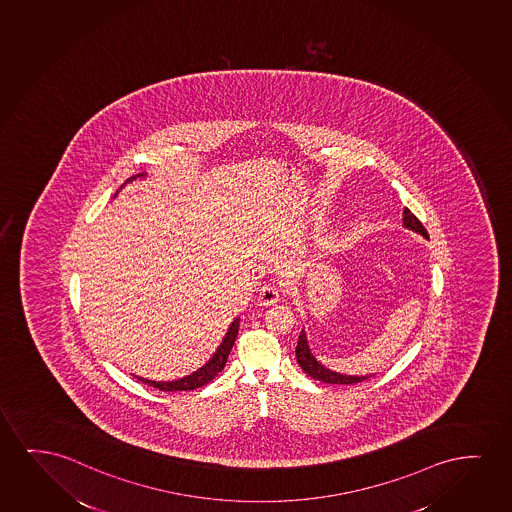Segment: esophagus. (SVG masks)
I'll use <instances>...</instances> for the list:
<instances>
[{
	"mask_svg": "<svg viewBox=\"0 0 512 512\" xmlns=\"http://www.w3.org/2000/svg\"><path fill=\"white\" fill-rule=\"evenodd\" d=\"M257 301H259L262 306L276 304V302L280 301V290L274 287V285H264V287L259 290Z\"/></svg>",
	"mask_w": 512,
	"mask_h": 512,
	"instance_id": "esophagus-1",
	"label": "esophagus"
}]
</instances>
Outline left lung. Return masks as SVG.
Listing matches in <instances>:
<instances>
[{
  "instance_id": "obj_1",
  "label": "left lung",
  "mask_w": 512,
  "mask_h": 512,
  "mask_svg": "<svg viewBox=\"0 0 512 512\" xmlns=\"http://www.w3.org/2000/svg\"><path fill=\"white\" fill-rule=\"evenodd\" d=\"M404 227L418 232L423 238H428L427 229L407 208L404 210ZM295 357H297V362L301 365L302 371L306 372L308 376L323 381V383H330V385H353V383H362L364 379L371 378V376H346V374L330 371L325 365L320 364L309 350L308 339H306L304 330H302L297 346H295Z\"/></svg>"
}]
</instances>
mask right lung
<instances>
[{
	"label": "right lung",
	"mask_w": 512,
	"mask_h": 512,
	"mask_svg": "<svg viewBox=\"0 0 512 512\" xmlns=\"http://www.w3.org/2000/svg\"><path fill=\"white\" fill-rule=\"evenodd\" d=\"M138 176H145V173ZM134 178H136V176H133L131 180H134ZM131 180H127V182H131ZM238 329L239 318H236V320L231 323V327L227 330L224 339H222V344H220L218 350L213 353V357L208 360V364H204L201 369L192 372L190 376L176 379V381H150V379L140 378V376H134V378L138 379V381H143V383H147V385L154 386V388H159L162 392H185V390H196V388L208 385L210 381L215 379L218 372L224 371L227 358H229V353H231L234 341H236V336H238Z\"/></svg>",
	"instance_id": "add662e5"
}]
</instances>
